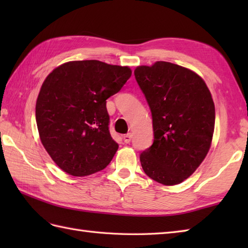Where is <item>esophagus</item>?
Returning <instances> with one entry per match:
<instances>
[{
    "label": "esophagus",
    "instance_id": "34e87169",
    "mask_svg": "<svg viewBox=\"0 0 248 248\" xmlns=\"http://www.w3.org/2000/svg\"><path fill=\"white\" fill-rule=\"evenodd\" d=\"M124 141L125 144H129L130 141H131V140H132V133H128V134H124Z\"/></svg>",
    "mask_w": 248,
    "mask_h": 248
}]
</instances>
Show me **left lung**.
<instances>
[{
  "mask_svg": "<svg viewBox=\"0 0 248 248\" xmlns=\"http://www.w3.org/2000/svg\"><path fill=\"white\" fill-rule=\"evenodd\" d=\"M134 76L152 115L155 140L140 155L145 173L175 186L197 170L211 147L215 108L197 73L168 62L139 66Z\"/></svg>",
  "mask_w": 248,
  "mask_h": 248,
  "instance_id": "left-lung-1",
  "label": "left lung"
}]
</instances>
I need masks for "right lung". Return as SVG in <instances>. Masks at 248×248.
Listing matches in <instances>:
<instances>
[{
  "mask_svg": "<svg viewBox=\"0 0 248 248\" xmlns=\"http://www.w3.org/2000/svg\"><path fill=\"white\" fill-rule=\"evenodd\" d=\"M132 71L100 61H75L46 78L36 102V123L55 164L75 177L104 170L118 144L109 134L107 99L117 93Z\"/></svg>",
  "mask_w": 248,
  "mask_h": 248,
  "instance_id": "right-lung-1",
  "label": "right lung"
}]
</instances>
